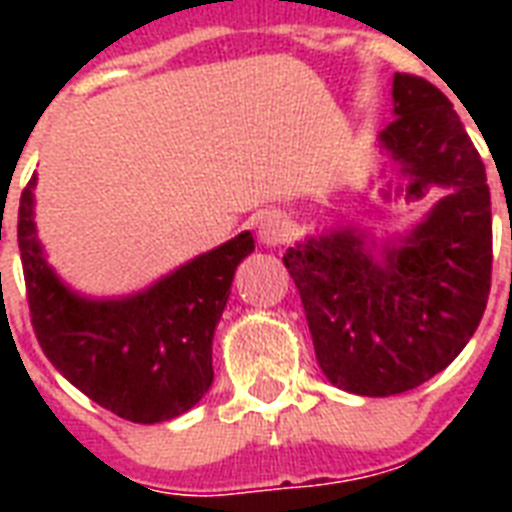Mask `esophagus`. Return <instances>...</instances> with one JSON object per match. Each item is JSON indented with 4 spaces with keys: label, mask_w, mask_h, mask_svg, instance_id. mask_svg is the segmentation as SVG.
I'll list each match as a JSON object with an SVG mask.
<instances>
[{
    "label": "esophagus",
    "mask_w": 512,
    "mask_h": 512,
    "mask_svg": "<svg viewBox=\"0 0 512 512\" xmlns=\"http://www.w3.org/2000/svg\"><path fill=\"white\" fill-rule=\"evenodd\" d=\"M257 239L263 241L265 247H279V244H284L289 239L287 217L281 215V212H268V215L260 217Z\"/></svg>",
    "instance_id": "1"
}]
</instances>
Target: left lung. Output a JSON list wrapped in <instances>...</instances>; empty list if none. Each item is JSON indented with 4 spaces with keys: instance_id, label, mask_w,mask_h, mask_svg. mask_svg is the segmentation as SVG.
Wrapping results in <instances>:
<instances>
[{
    "instance_id": "obj_1",
    "label": "left lung",
    "mask_w": 512,
    "mask_h": 512,
    "mask_svg": "<svg viewBox=\"0 0 512 512\" xmlns=\"http://www.w3.org/2000/svg\"><path fill=\"white\" fill-rule=\"evenodd\" d=\"M393 122L380 148L406 199L444 188L422 223L374 257L356 228L287 249L327 380L356 396H396L452 364L476 332L492 287V196L473 140L444 92L393 76Z\"/></svg>"
}]
</instances>
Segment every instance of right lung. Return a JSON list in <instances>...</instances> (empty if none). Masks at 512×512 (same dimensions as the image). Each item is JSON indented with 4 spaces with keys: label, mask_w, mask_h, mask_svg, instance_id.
Wrapping results in <instances>:
<instances>
[{
    "label": "right lung",
    "mask_w": 512,
    "mask_h": 512,
    "mask_svg": "<svg viewBox=\"0 0 512 512\" xmlns=\"http://www.w3.org/2000/svg\"><path fill=\"white\" fill-rule=\"evenodd\" d=\"M36 175L20 193L18 247L36 340L71 385L130 422L172 420L212 385V337L236 265L255 249L244 231L138 295L90 300L44 260L34 223Z\"/></svg>",
    "instance_id": "add662e5"
}]
</instances>
